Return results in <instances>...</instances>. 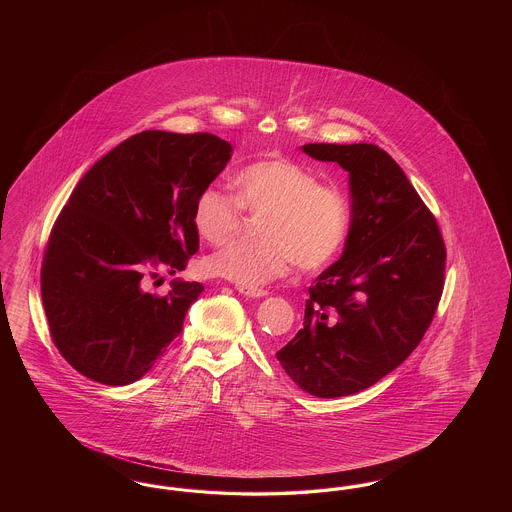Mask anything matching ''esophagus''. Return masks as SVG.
Here are the masks:
<instances>
[{"label":"esophagus","instance_id":"1","mask_svg":"<svg viewBox=\"0 0 512 512\" xmlns=\"http://www.w3.org/2000/svg\"><path fill=\"white\" fill-rule=\"evenodd\" d=\"M238 292L245 295V297H255V299H259V297H267V290H259V288H242V286H238Z\"/></svg>","mask_w":512,"mask_h":512}]
</instances>
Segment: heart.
<instances>
[{
    "label": "heart",
    "instance_id": "obj_1",
    "mask_svg": "<svg viewBox=\"0 0 512 512\" xmlns=\"http://www.w3.org/2000/svg\"><path fill=\"white\" fill-rule=\"evenodd\" d=\"M236 197L215 186L195 197V232L209 244H226L242 224V209L265 213L259 242H238L213 253L205 268L242 288H261L301 270L328 265L347 238L349 205L336 186L284 157L251 163L234 176Z\"/></svg>",
    "mask_w": 512,
    "mask_h": 512
}]
</instances>
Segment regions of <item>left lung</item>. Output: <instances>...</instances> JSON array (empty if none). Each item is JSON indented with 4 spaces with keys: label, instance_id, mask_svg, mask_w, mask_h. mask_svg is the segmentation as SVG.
<instances>
[{
    "label": "left lung",
    "instance_id": "8db88e82",
    "mask_svg": "<svg viewBox=\"0 0 512 512\" xmlns=\"http://www.w3.org/2000/svg\"><path fill=\"white\" fill-rule=\"evenodd\" d=\"M349 172L351 222L340 259L309 288L303 328L276 359L315 397L366 390L426 334L445 276V244L403 169L374 144H307Z\"/></svg>",
    "mask_w": 512,
    "mask_h": 512
}]
</instances>
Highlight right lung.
<instances>
[{"label":"right lung","mask_w":512,"mask_h":512,"mask_svg":"<svg viewBox=\"0 0 512 512\" xmlns=\"http://www.w3.org/2000/svg\"><path fill=\"white\" fill-rule=\"evenodd\" d=\"M232 146L213 134L146 130L103 155L76 184L42 263V301L59 353L82 376L140 380L180 332L199 282L146 290L155 268L184 270L199 249L195 197L224 171Z\"/></svg>","instance_id":"right-lung-1"}]
</instances>
